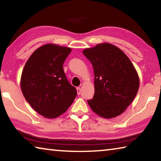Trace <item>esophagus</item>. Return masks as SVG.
I'll return each instance as SVG.
<instances>
[{
	"label": "esophagus",
	"instance_id": "1",
	"mask_svg": "<svg viewBox=\"0 0 161 161\" xmlns=\"http://www.w3.org/2000/svg\"><path fill=\"white\" fill-rule=\"evenodd\" d=\"M77 94L80 95L81 94V89H80V87H77Z\"/></svg>",
	"mask_w": 161,
	"mask_h": 161
}]
</instances>
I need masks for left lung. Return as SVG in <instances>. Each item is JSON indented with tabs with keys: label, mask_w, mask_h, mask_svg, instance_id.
<instances>
[{
	"label": "left lung",
	"mask_w": 161,
	"mask_h": 161,
	"mask_svg": "<svg viewBox=\"0 0 161 161\" xmlns=\"http://www.w3.org/2000/svg\"><path fill=\"white\" fill-rule=\"evenodd\" d=\"M83 54L91 62L94 73V95L89 107L105 119L119 116L131 103L139 88V77L123 51L103 42L86 48Z\"/></svg>",
	"instance_id": "8db88e82"
}]
</instances>
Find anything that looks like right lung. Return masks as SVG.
Returning a JSON list of instances; mask_svg holds the SVG:
<instances>
[{"label": "right lung", "instance_id": "add662e5", "mask_svg": "<svg viewBox=\"0 0 161 161\" xmlns=\"http://www.w3.org/2000/svg\"><path fill=\"white\" fill-rule=\"evenodd\" d=\"M71 51L68 47L44 45L33 52L23 68L20 79L23 96L45 118L62 115L77 96V89L68 81L63 69Z\"/></svg>", "mask_w": 161, "mask_h": 161}]
</instances>
